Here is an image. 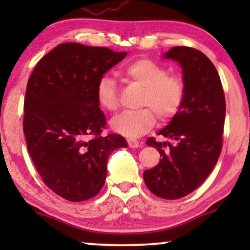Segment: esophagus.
Listing matches in <instances>:
<instances>
[{
	"mask_svg": "<svg viewBox=\"0 0 250 250\" xmlns=\"http://www.w3.org/2000/svg\"><path fill=\"white\" fill-rule=\"evenodd\" d=\"M128 146L130 148H139L141 147V142H139L137 140L134 139H128Z\"/></svg>",
	"mask_w": 250,
	"mask_h": 250,
	"instance_id": "34e87169",
	"label": "esophagus"
}]
</instances>
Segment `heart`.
<instances>
[{
    "instance_id": "heart-1",
    "label": "heart",
    "mask_w": 250,
    "mask_h": 250,
    "mask_svg": "<svg viewBox=\"0 0 250 250\" xmlns=\"http://www.w3.org/2000/svg\"><path fill=\"white\" fill-rule=\"evenodd\" d=\"M128 82L142 88L140 105L136 111H125L110 121L114 131L129 139H136L154 127L156 114L161 121L174 117L182 105L185 87L179 77L168 75V71L148 59L129 63L123 69ZM96 99L102 109L115 111L119 108L116 83L110 76H102L96 84Z\"/></svg>"
}]
</instances>
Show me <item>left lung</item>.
<instances>
[{"label":"left lung","mask_w":250,"mask_h":250,"mask_svg":"<svg viewBox=\"0 0 250 250\" xmlns=\"http://www.w3.org/2000/svg\"><path fill=\"white\" fill-rule=\"evenodd\" d=\"M182 68L185 97L180 110L159 135L150 137L162 159L147 169L143 179L149 190L167 200H176L200 187L211 173L222 149L226 101L216 68L200 50L174 47L162 55Z\"/></svg>","instance_id":"obj_1"}]
</instances>
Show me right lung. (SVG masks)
I'll return each instance as SVG.
<instances>
[{"mask_svg":"<svg viewBox=\"0 0 250 250\" xmlns=\"http://www.w3.org/2000/svg\"><path fill=\"white\" fill-rule=\"evenodd\" d=\"M127 53L62 43L43 56L29 77L23 131L34 165L51 190L73 202L96 196L107 162L127 148L121 135L101 136L105 116L96 84Z\"/></svg>","mask_w":250,"mask_h":250,"instance_id":"add662e5","label":"right lung"}]
</instances>
